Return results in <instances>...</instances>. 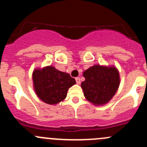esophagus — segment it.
Returning a JSON list of instances; mask_svg holds the SVG:
<instances>
[{"mask_svg": "<svg viewBox=\"0 0 147 147\" xmlns=\"http://www.w3.org/2000/svg\"><path fill=\"white\" fill-rule=\"evenodd\" d=\"M75 80H76V82H77V84H80V78H75Z\"/></svg>", "mask_w": 147, "mask_h": 147, "instance_id": "1", "label": "esophagus"}]
</instances>
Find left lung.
<instances>
[{"mask_svg": "<svg viewBox=\"0 0 147 147\" xmlns=\"http://www.w3.org/2000/svg\"><path fill=\"white\" fill-rule=\"evenodd\" d=\"M85 80L82 82L84 96L95 106L110 101L120 84L119 72L115 66L94 65L83 72Z\"/></svg>", "mask_w": 147, "mask_h": 147, "instance_id": "8db88e82", "label": "left lung"}]
</instances>
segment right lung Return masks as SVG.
<instances>
[{
  "mask_svg": "<svg viewBox=\"0 0 147 147\" xmlns=\"http://www.w3.org/2000/svg\"><path fill=\"white\" fill-rule=\"evenodd\" d=\"M32 82L37 96L51 105L63 101L68 89L76 83L69 74L59 71L51 65L35 68L32 72Z\"/></svg>",
  "mask_w": 147,
  "mask_h": 147,
  "instance_id": "right-lung-1",
  "label": "right lung"
}]
</instances>
